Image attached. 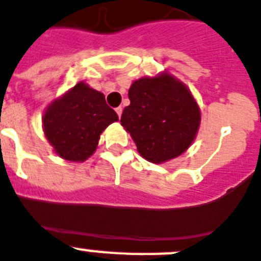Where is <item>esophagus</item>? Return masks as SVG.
I'll return each instance as SVG.
<instances>
[{"mask_svg": "<svg viewBox=\"0 0 261 261\" xmlns=\"http://www.w3.org/2000/svg\"><path fill=\"white\" fill-rule=\"evenodd\" d=\"M122 110H123V109H122V107H118L116 109V112H117V114H118V117L122 116Z\"/></svg>", "mask_w": 261, "mask_h": 261, "instance_id": "1", "label": "esophagus"}]
</instances>
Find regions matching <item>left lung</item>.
Here are the masks:
<instances>
[{
	"label": "left lung",
	"mask_w": 261,
	"mask_h": 261,
	"mask_svg": "<svg viewBox=\"0 0 261 261\" xmlns=\"http://www.w3.org/2000/svg\"><path fill=\"white\" fill-rule=\"evenodd\" d=\"M121 125L147 161L163 164L189 149L200 126V108L185 83L160 72L133 82Z\"/></svg>",
	"instance_id": "1"
}]
</instances>
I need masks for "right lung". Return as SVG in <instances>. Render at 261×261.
<instances>
[{
	"label": "right lung",
	"mask_w": 261,
	"mask_h": 261,
	"mask_svg": "<svg viewBox=\"0 0 261 261\" xmlns=\"http://www.w3.org/2000/svg\"><path fill=\"white\" fill-rule=\"evenodd\" d=\"M117 121L105 96L79 82L46 107L43 130L61 159L83 163L95 153L102 131Z\"/></svg>",
	"instance_id": "1"
}]
</instances>
